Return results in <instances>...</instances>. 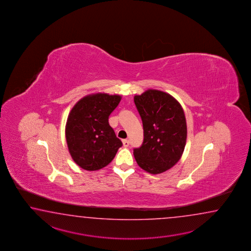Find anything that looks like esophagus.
Listing matches in <instances>:
<instances>
[{
  "label": "esophagus",
  "instance_id": "esophagus-1",
  "mask_svg": "<svg viewBox=\"0 0 251 251\" xmlns=\"http://www.w3.org/2000/svg\"><path fill=\"white\" fill-rule=\"evenodd\" d=\"M123 145L125 147H128V146H129V141L126 140V139L123 140Z\"/></svg>",
  "mask_w": 251,
  "mask_h": 251
}]
</instances>
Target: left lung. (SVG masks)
<instances>
[{"mask_svg":"<svg viewBox=\"0 0 251 251\" xmlns=\"http://www.w3.org/2000/svg\"><path fill=\"white\" fill-rule=\"evenodd\" d=\"M144 126V142L133 149L135 160L151 174L170 170L180 160L187 141V122L176 99L157 90L133 98Z\"/></svg>","mask_w":251,"mask_h":251,"instance_id":"1","label":"left lung"}]
</instances>
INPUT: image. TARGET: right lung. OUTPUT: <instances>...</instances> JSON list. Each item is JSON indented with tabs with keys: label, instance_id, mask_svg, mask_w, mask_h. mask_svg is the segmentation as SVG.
Masks as SVG:
<instances>
[{
	"label": "right lung",
	"instance_id": "obj_1",
	"mask_svg": "<svg viewBox=\"0 0 251 251\" xmlns=\"http://www.w3.org/2000/svg\"><path fill=\"white\" fill-rule=\"evenodd\" d=\"M121 100L119 95L96 93L82 98L70 112L65 137L77 165L98 171L112 161L123 145L108 124V117Z\"/></svg>",
	"mask_w": 251,
	"mask_h": 251
}]
</instances>
